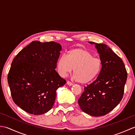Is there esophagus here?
I'll use <instances>...</instances> for the list:
<instances>
[{"label":"esophagus","mask_w":135,"mask_h":135,"mask_svg":"<svg viewBox=\"0 0 135 135\" xmlns=\"http://www.w3.org/2000/svg\"><path fill=\"white\" fill-rule=\"evenodd\" d=\"M67 84L68 85H69V86H73V83L70 82V81H67Z\"/></svg>","instance_id":"obj_1"}]
</instances>
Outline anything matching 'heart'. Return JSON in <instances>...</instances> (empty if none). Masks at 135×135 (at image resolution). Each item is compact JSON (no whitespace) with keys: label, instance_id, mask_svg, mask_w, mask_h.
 I'll return each instance as SVG.
<instances>
[{"label":"heart","instance_id":"obj_1","mask_svg":"<svg viewBox=\"0 0 135 135\" xmlns=\"http://www.w3.org/2000/svg\"><path fill=\"white\" fill-rule=\"evenodd\" d=\"M57 69L61 76H66L74 70V78L81 84L92 81L99 75L102 68V62L93 57L90 51L84 49L75 48L63 55L57 61Z\"/></svg>","mask_w":135,"mask_h":135}]
</instances>
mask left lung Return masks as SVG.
<instances>
[{"label":"left lung","mask_w":135,"mask_h":135,"mask_svg":"<svg viewBox=\"0 0 135 135\" xmlns=\"http://www.w3.org/2000/svg\"><path fill=\"white\" fill-rule=\"evenodd\" d=\"M94 45L102 62L97 79L84 88L78 100L81 110L94 117L104 115L112 111L122 99L127 72L122 60L107 45Z\"/></svg>","instance_id":"obj_1"}]
</instances>
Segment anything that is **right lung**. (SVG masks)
<instances>
[{
  "instance_id": "right-lung-1",
  "label": "right lung",
  "mask_w": 135,
  "mask_h": 135,
  "mask_svg": "<svg viewBox=\"0 0 135 135\" xmlns=\"http://www.w3.org/2000/svg\"><path fill=\"white\" fill-rule=\"evenodd\" d=\"M61 46L33 41L17 54L7 81L16 104L33 115L46 113L55 102L56 90L66 84L55 70Z\"/></svg>"
}]
</instances>
